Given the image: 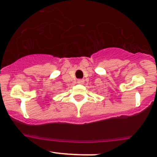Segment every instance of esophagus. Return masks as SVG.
Segmentation results:
<instances>
[{"label":"esophagus","instance_id":"obj_1","mask_svg":"<svg viewBox=\"0 0 157 157\" xmlns=\"http://www.w3.org/2000/svg\"><path fill=\"white\" fill-rule=\"evenodd\" d=\"M77 83H84V80H83V79H79V80H77Z\"/></svg>","mask_w":157,"mask_h":157}]
</instances>
